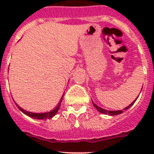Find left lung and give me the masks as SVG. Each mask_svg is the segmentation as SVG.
Returning a JSON list of instances; mask_svg holds the SVG:
<instances>
[{
    "label": "left lung",
    "instance_id": "1",
    "mask_svg": "<svg viewBox=\"0 0 154 154\" xmlns=\"http://www.w3.org/2000/svg\"><path fill=\"white\" fill-rule=\"evenodd\" d=\"M137 98H138V97H137ZM136 100H137V99H136ZM136 100H135V101H133V103H132L129 106H127L126 109H124L125 110L128 109L130 108V107L131 106L133 103H135ZM92 103H93L94 106L96 108V109H97L99 112H102V113H103V114H109V115H110V116H116V115H119V114H121V113H123V110H117V111H108V110H106V109H102V108H100V107H99L97 105L95 104L93 102H92Z\"/></svg>",
    "mask_w": 154,
    "mask_h": 154
}]
</instances>
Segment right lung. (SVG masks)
I'll list each match as a JSON object with an SVG mask.
<instances>
[{"mask_svg": "<svg viewBox=\"0 0 154 154\" xmlns=\"http://www.w3.org/2000/svg\"><path fill=\"white\" fill-rule=\"evenodd\" d=\"M62 99H63V96H62V98L61 99L60 103H59V104L58 105V106H57L55 109L52 110V111H51V112H45V113H34V112H27V111H25V110L23 109L22 108H21V107L19 106L18 105H17V106L19 109L21 110V112H24V114H26L27 116H30V117L34 118V119H51V117H53V116H54L57 113L58 110L59 109V107H60V105H61V103H62Z\"/></svg>", "mask_w": 154, "mask_h": 154, "instance_id": "add662e5", "label": "right lung"}]
</instances>
